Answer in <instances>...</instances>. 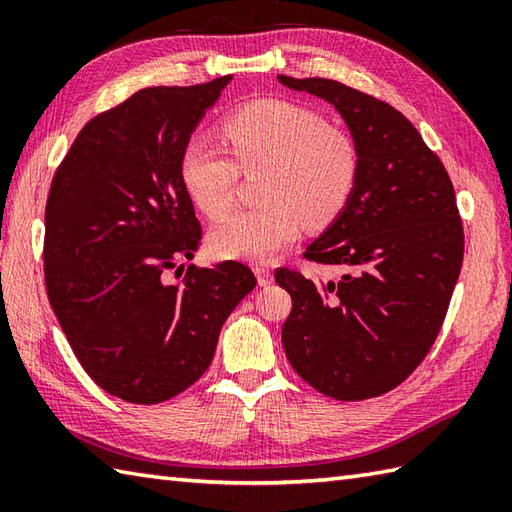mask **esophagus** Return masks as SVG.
I'll use <instances>...</instances> for the list:
<instances>
[{"label": "esophagus", "instance_id": "1", "mask_svg": "<svg viewBox=\"0 0 512 512\" xmlns=\"http://www.w3.org/2000/svg\"><path fill=\"white\" fill-rule=\"evenodd\" d=\"M255 275H257V281H259V286H268V284H273V268H268V266H255Z\"/></svg>", "mask_w": 512, "mask_h": 512}]
</instances>
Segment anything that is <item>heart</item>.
Segmentation results:
<instances>
[{"mask_svg": "<svg viewBox=\"0 0 512 512\" xmlns=\"http://www.w3.org/2000/svg\"><path fill=\"white\" fill-rule=\"evenodd\" d=\"M222 134L231 156L206 140L182 149L180 176L198 209L220 220L233 204L237 168L266 169L262 204L237 211L211 233L215 255L264 262L290 244L303 224L321 231L350 204L361 176L356 140L297 103L262 99L224 116Z\"/></svg>", "mask_w": 512, "mask_h": 512, "instance_id": "heart-1", "label": "heart"}]
</instances>
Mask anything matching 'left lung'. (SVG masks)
Returning a JSON list of instances; mask_svg holds the SVG:
<instances>
[{
  "instance_id": "obj_1",
  "label": "left lung",
  "mask_w": 512,
  "mask_h": 512,
  "mask_svg": "<svg viewBox=\"0 0 512 512\" xmlns=\"http://www.w3.org/2000/svg\"><path fill=\"white\" fill-rule=\"evenodd\" d=\"M279 81L332 103L361 151L350 204L303 253L341 277L275 270L292 297L281 341L292 369L321 394L383 396L424 361L447 317L464 259L453 182L396 107L339 81Z\"/></svg>"
}]
</instances>
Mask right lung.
I'll use <instances>...</instances> for the list:
<instances>
[{
  "label": "right lung",
  "instance_id": "right-lung-1",
  "mask_svg": "<svg viewBox=\"0 0 512 512\" xmlns=\"http://www.w3.org/2000/svg\"><path fill=\"white\" fill-rule=\"evenodd\" d=\"M228 81L145 88L96 114L50 184V306L88 376L134 405L191 387L209 369L228 314L257 284L239 262L189 266L180 284L167 281L202 239L182 149Z\"/></svg>",
  "mask_w": 512,
  "mask_h": 512
}]
</instances>
